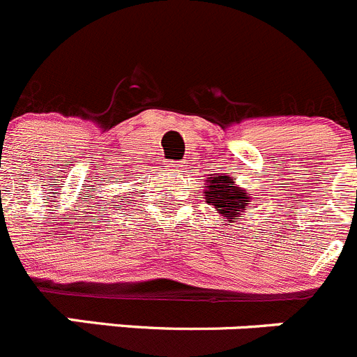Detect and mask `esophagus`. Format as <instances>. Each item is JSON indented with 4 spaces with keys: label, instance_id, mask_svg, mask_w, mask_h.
<instances>
[{
    "label": "esophagus",
    "instance_id": "esophagus-1",
    "mask_svg": "<svg viewBox=\"0 0 357 357\" xmlns=\"http://www.w3.org/2000/svg\"><path fill=\"white\" fill-rule=\"evenodd\" d=\"M169 167H171V171L179 172V171H181V163H179V162H172L171 165H169Z\"/></svg>",
    "mask_w": 357,
    "mask_h": 357
}]
</instances>
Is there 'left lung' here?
Wrapping results in <instances>:
<instances>
[{
	"label": "left lung",
	"mask_w": 357,
	"mask_h": 357,
	"mask_svg": "<svg viewBox=\"0 0 357 357\" xmlns=\"http://www.w3.org/2000/svg\"><path fill=\"white\" fill-rule=\"evenodd\" d=\"M232 185H234V181L229 176H216V178H213L206 194H208V201L213 202L216 211L227 215V218L234 222V220H238L236 216L243 213L245 206L250 202V197L246 195V190Z\"/></svg>",
	"instance_id": "8db88e82"
}]
</instances>
